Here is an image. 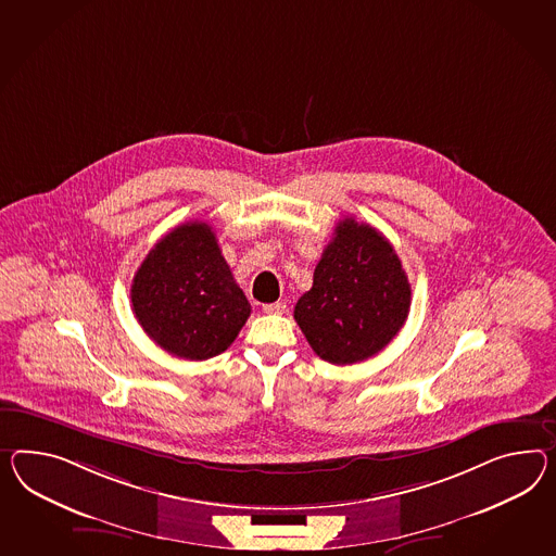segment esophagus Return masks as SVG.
Instances as JSON below:
<instances>
[{"label":"esophagus","instance_id":"1","mask_svg":"<svg viewBox=\"0 0 556 556\" xmlns=\"http://www.w3.org/2000/svg\"><path fill=\"white\" fill-rule=\"evenodd\" d=\"M262 311L268 314H282L286 311L285 302H268L262 306Z\"/></svg>","mask_w":556,"mask_h":556}]
</instances>
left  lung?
<instances>
[{"instance_id": "8db88e82", "label": "left lung", "mask_w": 556, "mask_h": 556, "mask_svg": "<svg viewBox=\"0 0 556 556\" xmlns=\"http://www.w3.org/2000/svg\"><path fill=\"white\" fill-rule=\"evenodd\" d=\"M409 306L412 285L393 245L369 224L346 217L334 228L294 318L316 355L353 365L393 341Z\"/></svg>"}]
</instances>
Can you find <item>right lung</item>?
<instances>
[{
  "mask_svg": "<svg viewBox=\"0 0 556 556\" xmlns=\"http://www.w3.org/2000/svg\"><path fill=\"white\" fill-rule=\"evenodd\" d=\"M130 302L144 332L187 361L224 353L252 313L203 222L177 226L153 245L132 278Z\"/></svg>",
  "mask_w": 556,
  "mask_h": 556,
  "instance_id": "obj_1",
  "label": "right lung"
}]
</instances>
